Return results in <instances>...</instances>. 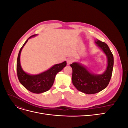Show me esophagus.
<instances>
[{"instance_id": "34e87169", "label": "esophagus", "mask_w": 128, "mask_h": 128, "mask_svg": "<svg viewBox=\"0 0 128 128\" xmlns=\"http://www.w3.org/2000/svg\"><path fill=\"white\" fill-rule=\"evenodd\" d=\"M73 61H74V60H73L72 59V58H69V59H67V64H68V65H69V64H71L72 62Z\"/></svg>"}]
</instances>
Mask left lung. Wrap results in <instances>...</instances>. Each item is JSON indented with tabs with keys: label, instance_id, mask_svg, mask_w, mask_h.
Returning <instances> with one entry per match:
<instances>
[{
	"label": "left lung",
	"instance_id": "1",
	"mask_svg": "<svg viewBox=\"0 0 128 128\" xmlns=\"http://www.w3.org/2000/svg\"><path fill=\"white\" fill-rule=\"evenodd\" d=\"M95 43L107 57V67L102 74L91 72L81 63L75 62L70 64L72 69V82L78 91L88 94H94L105 88L110 83L114 65L113 55L105 42L98 40Z\"/></svg>",
	"mask_w": 128,
	"mask_h": 128
}]
</instances>
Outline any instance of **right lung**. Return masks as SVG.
<instances>
[{
  "label": "right lung",
  "mask_w": 128,
  "mask_h": 128,
  "mask_svg": "<svg viewBox=\"0 0 128 128\" xmlns=\"http://www.w3.org/2000/svg\"><path fill=\"white\" fill-rule=\"evenodd\" d=\"M37 34L29 37L19 51L16 64L18 77L21 84L27 90L34 94H42L49 90L52 86L57 74L66 66V61L54 65L48 70L37 75H31L25 72L21 67L20 55L22 48L30 38L36 36Z\"/></svg>",
  "instance_id": "right-lung-1"
}]
</instances>
